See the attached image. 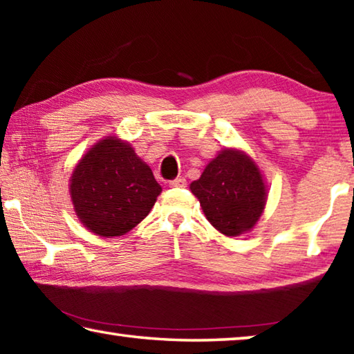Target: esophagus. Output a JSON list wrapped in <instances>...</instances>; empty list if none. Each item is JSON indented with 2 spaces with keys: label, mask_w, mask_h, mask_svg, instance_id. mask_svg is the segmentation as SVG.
I'll use <instances>...</instances> for the list:
<instances>
[{
  "label": "esophagus",
  "mask_w": 354,
  "mask_h": 354,
  "mask_svg": "<svg viewBox=\"0 0 354 354\" xmlns=\"http://www.w3.org/2000/svg\"><path fill=\"white\" fill-rule=\"evenodd\" d=\"M169 185H170V187H185V185H187V181H185V178L179 176V178L171 179Z\"/></svg>",
  "instance_id": "1"
}]
</instances>
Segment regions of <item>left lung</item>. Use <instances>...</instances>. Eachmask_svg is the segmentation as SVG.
Returning a JSON list of instances; mask_svg holds the SVG:
<instances>
[{
	"label": "left lung",
	"mask_w": 354,
	"mask_h": 354,
	"mask_svg": "<svg viewBox=\"0 0 354 354\" xmlns=\"http://www.w3.org/2000/svg\"><path fill=\"white\" fill-rule=\"evenodd\" d=\"M206 218L225 236L250 231L266 207V185L257 165L237 149H225L190 184Z\"/></svg>",
	"instance_id": "8db88e82"
}]
</instances>
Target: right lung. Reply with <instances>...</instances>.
Here are the masks:
<instances>
[{
    "mask_svg": "<svg viewBox=\"0 0 354 354\" xmlns=\"http://www.w3.org/2000/svg\"><path fill=\"white\" fill-rule=\"evenodd\" d=\"M149 167L129 143L106 137L76 165L70 194L82 225L101 237L127 234L160 194Z\"/></svg>",
    "mask_w": 354,
    "mask_h": 354,
    "instance_id": "add662e5",
    "label": "right lung"
}]
</instances>
